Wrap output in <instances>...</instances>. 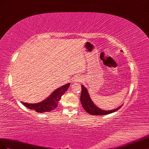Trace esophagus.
<instances>
[{"label":"esophagus","instance_id":"esophagus-1","mask_svg":"<svg viewBox=\"0 0 149 149\" xmlns=\"http://www.w3.org/2000/svg\"><path fill=\"white\" fill-rule=\"evenodd\" d=\"M80 80L79 79V78H75L74 81V82H79Z\"/></svg>","mask_w":149,"mask_h":149}]
</instances>
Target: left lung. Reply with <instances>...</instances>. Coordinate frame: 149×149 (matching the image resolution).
I'll return each mask as SVG.
<instances>
[{
    "instance_id": "left-lung-1",
    "label": "left lung",
    "mask_w": 149,
    "mask_h": 149,
    "mask_svg": "<svg viewBox=\"0 0 149 149\" xmlns=\"http://www.w3.org/2000/svg\"><path fill=\"white\" fill-rule=\"evenodd\" d=\"M120 51L123 52L122 50ZM81 87L82 92L81 95H80V102H81V104L84 110L91 115H93V116H104V115H107L117 111V110L119 109L122 106V105L120 107H118L116 109L110 110H104L100 109L93 104L92 100L91 99L90 95H89L87 89L83 85H82Z\"/></svg>"
}]
</instances>
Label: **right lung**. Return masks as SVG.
Listing matches in <instances>:
<instances>
[{
  "instance_id": "add662e5",
  "label": "right lung",
  "mask_w": 149,
  "mask_h": 149,
  "mask_svg": "<svg viewBox=\"0 0 149 149\" xmlns=\"http://www.w3.org/2000/svg\"><path fill=\"white\" fill-rule=\"evenodd\" d=\"M70 83L65 84L61 87L57 88L47 98L40 102L36 104H27L21 102L24 106L31 110H34L38 113H44L50 112L56 109L61 100V97L64 94L68 88L69 87Z\"/></svg>"
}]
</instances>
